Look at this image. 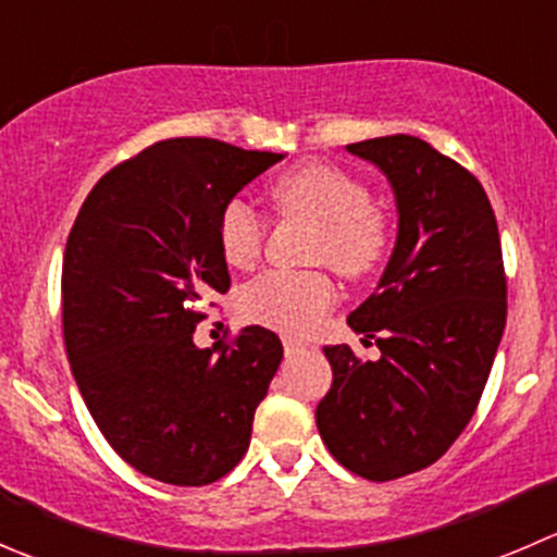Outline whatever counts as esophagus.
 <instances>
[{"instance_id": "obj_1", "label": "esophagus", "mask_w": 557, "mask_h": 557, "mask_svg": "<svg viewBox=\"0 0 557 557\" xmlns=\"http://www.w3.org/2000/svg\"><path fill=\"white\" fill-rule=\"evenodd\" d=\"M283 347H285V356H299V352L307 350L305 342L294 339V336H283Z\"/></svg>"}]
</instances>
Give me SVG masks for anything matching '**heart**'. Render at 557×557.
<instances>
[{"instance_id": "1", "label": "heart", "mask_w": 557, "mask_h": 557, "mask_svg": "<svg viewBox=\"0 0 557 557\" xmlns=\"http://www.w3.org/2000/svg\"><path fill=\"white\" fill-rule=\"evenodd\" d=\"M274 201L288 215L318 226L312 258L329 261L347 277L374 272L387 252V223L372 207L361 180L331 164H307L272 185ZM221 250L232 267H250L267 237V218L245 199H232L221 215ZM336 301V285L320 269H269L247 283L239 307L252 323L285 334H307Z\"/></svg>"}]
</instances>
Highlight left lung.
I'll list each match as a JSON object with an SVG mask.
<instances>
[{
    "instance_id": "8db88e82",
    "label": "left lung",
    "mask_w": 557,
    "mask_h": 557,
    "mask_svg": "<svg viewBox=\"0 0 557 557\" xmlns=\"http://www.w3.org/2000/svg\"><path fill=\"white\" fill-rule=\"evenodd\" d=\"M347 153L385 174L396 245L347 325L377 342L361 361L323 347L334 383L314 409L320 440L352 474L387 482L440 460L474 414L507 325L496 215L480 180L409 134Z\"/></svg>"
}]
</instances>
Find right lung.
<instances>
[{
	"instance_id": "obj_1",
	"label": "right lung",
	"mask_w": 557,
	"mask_h": 557,
	"mask_svg": "<svg viewBox=\"0 0 557 557\" xmlns=\"http://www.w3.org/2000/svg\"><path fill=\"white\" fill-rule=\"evenodd\" d=\"M177 137L123 161L83 201L64 250V345L110 447L166 485H210L243 460L283 342L247 325L234 347H196L210 294H226L221 215L283 161Z\"/></svg>"
}]
</instances>
